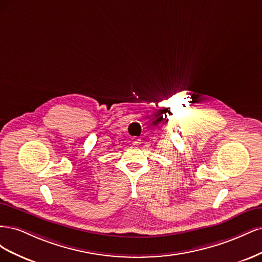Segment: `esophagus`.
I'll return each mask as SVG.
<instances>
[{
	"label": "esophagus",
	"instance_id": "esophagus-1",
	"mask_svg": "<svg viewBox=\"0 0 262 262\" xmlns=\"http://www.w3.org/2000/svg\"><path fill=\"white\" fill-rule=\"evenodd\" d=\"M132 144L138 146L139 144H141V140H140V139H134V140H133V142H132Z\"/></svg>",
	"mask_w": 262,
	"mask_h": 262
}]
</instances>
